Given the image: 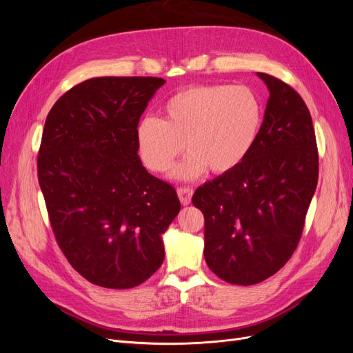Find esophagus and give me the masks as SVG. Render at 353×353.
<instances>
[{"instance_id": "esophagus-1", "label": "esophagus", "mask_w": 353, "mask_h": 353, "mask_svg": "<svg viewBox=\"0 0 353 353\" xmlns=\"http://www.w3.org/2000/svg\"><path fill=\"white\" fill-rule=\"evenodd\" d=\"M176 191H178V197H179L181 203H183L184 206L190 205V203H191V197H193V188H190V187H179Z\"/></svg>"}]
</instances>
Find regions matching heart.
Masks as SVG:
<instances>
[{
    "label": "heart",
    "instance_id": "1",
    "mask_svg": "<svg viewBox=\"0 0 353 353\" xmlns=\"http://www.w3.org/2000/svg\"><path fill=\"white\" fill-rule=\"evenodd\" d=\"M163 119L144 117L137 128L143 165L166 174L176 159L190 154L175 170L179 179H193L209 169L215 175L236 170L258 141L263 122L262 103L249 87L196 85L181 90L162 108Z\"/></svg>",
    "mask_w": 353,
    "mask_h": 353
}]
</instances>
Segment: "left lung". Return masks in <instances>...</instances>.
Instances as JSON below:
<instances>
[{
  "instance_id": "1",
  "label": "left lung",
  "mask_w": 353,
  "mask_h": 353,
  "mask_svg": "<svg viewBox=\"0 0 353 353\" xmlns=\"http://www.w3.org/2000/svg\"><path fill=\"white\" fill-rule=\"evenodd\" d=\"M270 90L262 130L244 162L196 190L205 216V259L230 284L280 271L302 237L318 183L312 117L290 85L259 72Z\"/></svg>"
}]
</instances>
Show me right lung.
I'll use <instances>...</instances> for the list:
<instances>
[{"mask_svg": "<svg viewBox=\"0 0 353 353\" xmlns=\"http://www.w3.org/2000/svg\"><path fill=\"white\" fill-rule=\"evenodd\" d=\"M163 83L91 78L47 116L38 181L50 223L69 263L95 285H140L163 262L162 234L181 203L172 185L147 172L137 144L140 117Z\"/></svg>", "mask_w": 353, "mask_h": 353, "instance_id": "obj_1", "label": "right lung"}]
</instances>
